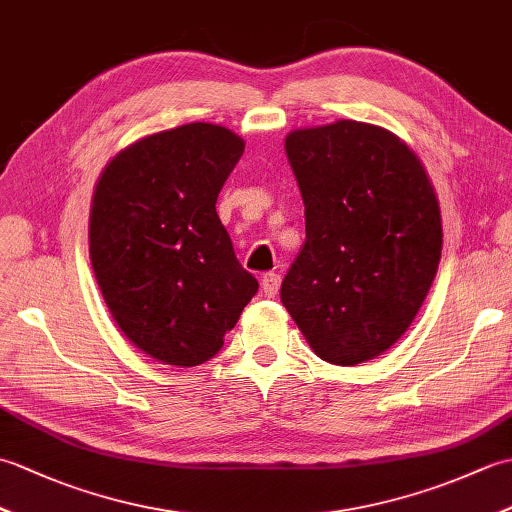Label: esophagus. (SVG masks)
Listing matches in <instances>:
<instances>
[{"instance_id":"obj_1","label":"esophagus","mask_w":512,"mask_h":512,"mask_svg":"<svg viewBox=\"0 0 512 512\" xmlns=\"http://www.w3.org/2000/svg\"><path fill=\"white\" fill-rule=\"evenodd\" d=\"M279 286H281V277L277 273H266L262 277V290L266 297H275L279 292Z\"/></svg>"}]
</instances>
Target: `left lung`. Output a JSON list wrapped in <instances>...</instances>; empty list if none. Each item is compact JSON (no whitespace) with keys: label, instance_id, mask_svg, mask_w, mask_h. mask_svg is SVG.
Segmentation results:
<instances>
[{"label":"left lung","instance_id":"obj_1","mask_svg":"<svg viewBox=\"0 0 512 512\" xmlns=\"http://www.w3.org/2000/svg\"><path fill=\"white\" fill-rule=\"evenodd\" d=\"M286 154L306 206V244L281 301L323 361H369L405 334L436 277V193L418 156L376 125L297 129Z\"/></svg>","mask_w":512,"mask_h":512}]
</instances>
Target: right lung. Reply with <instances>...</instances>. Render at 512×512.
<instances>
[{
    "label": "right lung",
    "instance_id": "add662e5",
    "mask_svg": "<svg viewBox=\"0 0 512 512\" xmlns=\"http://www.w3.org/2000/svg\"><path fill=\"white\" fill-rule=\"evenodd\" d=\"M242 154L231 129L189 123L123 149L96 184V281L118 328L160 363L213 358L259 288L215 211Z\"/></svg>",
    "mask_w": 512,
    "mask_h": 512
}]
</instances>
